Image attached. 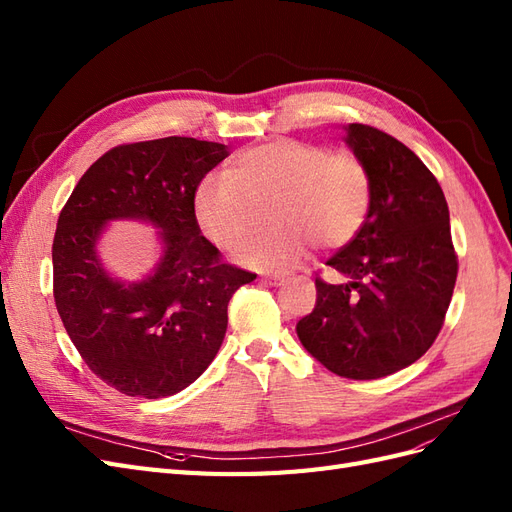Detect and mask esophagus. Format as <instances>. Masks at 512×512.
Segmentation results:
<instances>
[{"mask_svg": "<svg viewBox=\"0 0 512 512\" xmlns=\"http://www.w3.org/2000/svg\"><path fill=\"white\" fill-rule=\"evenodd\" d=\"M262 282L269 284V286H282L286 282L284 275H265L262 277Z\"/></svg>", "mask_w": 512, "mask_h": 512, "instance_id": "obj_1", "label": "esophagus"}]
</instances>
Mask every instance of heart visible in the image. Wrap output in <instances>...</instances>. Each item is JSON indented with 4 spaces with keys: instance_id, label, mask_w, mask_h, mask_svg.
Masks as SVG:
<instances>
[{
    "instance_id": "obj_1",
    "label": "heart",
    "mask_w": 512,
    "mask_h": 512,
    "mask_svg": "<svg viewBox=\"0 0 512 512\" xmlns=\"http://www.w3.org/2000/svg\"><path fill=\"white\" fill-rule=\"evenodd\" d=\"M369 205L371 175L359 156L275 138L239 151L224 177L200 185L194 215L215 245L237 250L269 207L273 228L247 243L239 260L260 271H284L301 262L314 241L327 250L352 241Z\"/></svg>"
}]
</instances>
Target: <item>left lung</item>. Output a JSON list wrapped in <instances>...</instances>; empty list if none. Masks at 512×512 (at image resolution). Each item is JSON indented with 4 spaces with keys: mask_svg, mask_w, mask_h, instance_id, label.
I'll return each instance as SVG.
<instances>
[{
    "mask_svg": "<svg viewBox=\"0 0 512 512\" xmlns=\"http://www.w3.org/2000/svg\"><path fill=\"white\" fill-rule=\"evenodd\" d=\"M348 145L371 175L367 220L316 277L312 314L297 322L305 350L333 374L376 380L412 365L436 342L457 282V252L438 179L412 149L350 123Z\"/></svg>",
    "mask_w": 512,
    "mask_h": 512,
    "instance_id": "8db88e82",
    "label": "left lung"
}]
</instances>
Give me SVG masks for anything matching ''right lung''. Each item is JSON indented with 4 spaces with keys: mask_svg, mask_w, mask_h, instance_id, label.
<instances>
[{
    "mask_svg": "<svg viewBox=\"0 0 512 512\" xmlns=\"http://www.w3.org/2000/svg\"><path fill=\"white\" fill-rule=\"evenodd\" d=\"M226 145L168 136L106 151L76 183L53 239V297L94 374L128 397L160 399L190 386L218 354L228 301L256 273L222 260L200 235L194 196ZM138 217L163 232L165 256L141 285L108 278L95 256L103 224Z\"/></svg>",
    "mask_w": 512,
    "mask_h": 512,
    "instance_id": "add662e5",
    "label": "right lung"
}]
</instances>
